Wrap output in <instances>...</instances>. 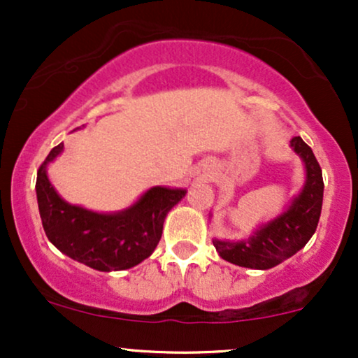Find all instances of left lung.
<instances>
[{
	"instance_id": "obj_1",
	"label": "left lung",
	"mask_w": 358,
	"mask_h": 358,
	"mask_svg": "<svg viewBox=\"0 0 358 358\" xmlns=\"http://www.w3.org/2000/svg\"><path fill=\"white\" fill-rule=\"evenodd\" d=\"M291 146L301 156L306 166V183L291 207L278 219L261 227L248 241H213L222 259L250 269H269L305 248L318 225L323 203L322 168L311 148L296 136Z\"/></svg>"
}]
</instances>
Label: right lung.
Listing matches in <instances>:
<instances>
[{"label": "right lung", "instance_id": "right-lung-1", "mask_svg": "<svg viewBox=\"0 0 358 358\" xmlns=\"http://www.w3.org/2000/svg\"><path fill=\"white\" fill-rule=\"evenodd\" d=\"M62 150L64 143L53 148L36 175V200L48 241L69 257L104 273L129 269L151 256L162 239L166 213L187 192L155 187L119 213H97L69 205L57 195L47 176V165Z\"/></svg>", "mask_w": 358, "mask_h": 358}]
</instances>
